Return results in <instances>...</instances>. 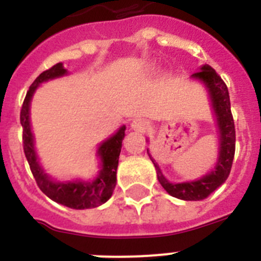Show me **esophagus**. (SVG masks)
Returning a JSON list of instances; mask_svg holds the SVG:
<instances>
[{"mask_svg":"<svg viewBox=\"0 0 261 261\" xmlns=\"http://www.w3.org/2000/svg\"><path fill=\"white\" fill-rule=\"evenodd\" d=\"M132 129L135 130H138V132H145L147 128H149V121L145 119H141V117H138V119H135L132 121Z\"/></svg>","mask_w":261,"mask_h":261,"instance_id":"34e87169","label":"esophagus"}]
</instances>
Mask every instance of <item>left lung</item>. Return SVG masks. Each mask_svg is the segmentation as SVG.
<instances>
[{
	"label": "left lung",
	"mask_w": 261,
	"mask_h": 261,
	"mask_svg": "<svg viewBox=\"0 0 261 261\" xmlns=\"http://www.w3.org/2000/svg\"><path fill=\"white\" fill-rule=\"evenodd\" d=\"M192 78L201 81L205 87L208 89L212 106L216 114L217 125L220 130V153H218L220 156H218L216 167L213 171L202 176L199 180L170 183L163 176L161 168L151 158L150 154L149 156L155 166L159 183L167 191L168 195L174 196L176 199L186 200V201H200V200L206 199L229 177L235 154V126L231 108H230L229 90L222 78L217 74V71L209 65H204L201 70L193 73Z\"/></svg>",
	"instance_id": "left-lung-1"
}]
</instances>
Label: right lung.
I'll return each instance as SVG.
<instances>
[{
	"mask_svg": "<svg viewBox=\"0 0 261 261\" xmlns=\"http://www.w3.org/2000/svg\"><path fill=\"white\" fill-rule=\"evenodd\" d=\"M68 71L64 69L61 62L53 65L48 70L43 71L30 86L23 100L22 110H20V124L23 128V150L27 158L31 172L35 177L36 184L41 192L47 195L50 200L65 205L71 209H90L96 208L99 205L105 204L114 193L116 186V170L119 165V155L121 151L124 136H125V125L115 133L112 137L106 140L100 144L98 149V155L102 161V170L98 177L93 181H53L44 170L40 167L36 156L35 147H34V136L30 125V103L31 98L41 82L48 80L61 77Z\"/></svg>",
	"mask_w": 261,
	"mask_h": 261,
	"instance_id": "add662e5",
	"label": "right lung"
}]
</instances>
